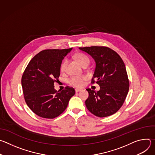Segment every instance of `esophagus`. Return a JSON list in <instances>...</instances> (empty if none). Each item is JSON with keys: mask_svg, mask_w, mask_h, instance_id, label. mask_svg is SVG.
Returning <instances> with one entry per match:
<instances>
[{"mask_svg": "<svg viewBox=\"0 0 155 155\" xmlns=\"http://www.w3.org/2000/svg\"><path fill=\"white\" fill-rule=\"evenodd\" d=\"M75 92H76V93H78V92H79V91H81V89H78V88H76V89H75Z\"/></svg>", "mask_w": 155, "mask_h": 155, "instance_id": "34e87169", "label": "esophagus"}]
</instances>
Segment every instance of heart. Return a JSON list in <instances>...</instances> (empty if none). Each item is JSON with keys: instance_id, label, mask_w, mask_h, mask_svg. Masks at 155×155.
Listing matches in <instances>:
<instances>
[{"instance_id": "obj_1", "label": "heart", "mask_w": 155, "mask_h": 155, "mask_svg": "<svg viewBox=\"0 0 155 155\" xmlns=\"http://www.w3.org/2000/svg\"><path fill=\"white\" fill-rule=\"evenodd\" d=\"M75 59L82 65L84 66L85 65H88L90 63V59L86 54L78 53L74 55ZM68 59H64L60 65V71L61 72H64L66 69V67L68 65ZM86 80V76L81 75V76H74L69 78L68 83L75 87H81L84 84V81Z\"/></svg>"}]
</instances>
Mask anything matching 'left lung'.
Instances as JSON below:
<instances>
[{
  "label": "left lung",
  "mask_w": 155,
  "mask_h": 155,
  "mask_svg": "<svg viewBox=\"0 0 155 155\" xmlns=\"http://www.w3.org/2000/svg\"><path fill=\"white\" fill-rule=\"evenodd\" d=\"M79 49L90 54L95 60L96 69L91 83L96 82L100 86L98 91L86 89L89 93L85 101L86 108L100 118L115 114L123 105L129 88L123 59L116 51L107 47H86Z\"/></svg>",
  "instance_id": "left-lung-1"
}]
</instances>
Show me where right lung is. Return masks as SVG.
<instances>
[{"mask_svg":"<svg viewBox=\"0 0 155 155\" xmlns=\"http://www.w3.org/2000/svg\"><path fill=\"white\" fill-rule=\"evenodd\" d=\"M72 49L44 50L30 61L24 71L21 84L26 103L40 117L53 119L60 115L75 93L69 86L58 91L54 87L62 61Z\"/></svg>","mask_w":155,"mask_h":155,"instance_id":"obj_1","label":"right lung"}]
</instances>
